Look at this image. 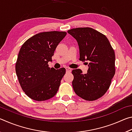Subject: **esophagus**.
Returning a JSON list of instances; mask_svg holds the SVG:
<instances>
[{
	"label": "esophagus",
	"instance_id": "34e87169",
	"mask_svg": "<svg viewBox=\"0 0 132 132\" xmlns=\"http://www.w3.org/2000/svg\"><path fill=\"white\" fill-rule=\"evenodd\" d=\"M66 70L67 72H71V70H72V69L70 68H68V67H66Z\"/></svg>",
	"mask_w": 132,
	"mask_h": 132
}]
</instances>
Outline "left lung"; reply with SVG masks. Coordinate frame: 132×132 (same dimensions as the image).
Segmentation results:
<instances>
[{"instance_id": "obj_1", "label": "left lung", "mask_w": 132, "mask_h": 132, "mask_svg": "<svg viewBox=\"0 0 132 132\" xmlns=\"http://www.w3.org/2000/svg\"><path fill=\"white\" fill-rule=\"evenodd\" d=\"M68 32L79 45L80 61L90 62L86 74L79 69L72 70L73 90L82 99L94 101L105 94L115 75L114 51L105 35L93 28H73Z\"/></svg>"}]
</instances>
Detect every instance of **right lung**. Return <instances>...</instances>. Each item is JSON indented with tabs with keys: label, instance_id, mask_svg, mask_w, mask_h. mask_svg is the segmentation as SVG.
Returning <instances> with one entry per match:
<instances>
[{
	"label": "right lung",
	"instance_id": "1",
	"mask_svg": "<svg viewBox=\"0 0 132 132\" xmlns=\"http://www.w3.org/2000/svg\"><path fill=\"white\" fill-rule=\"evenodd\" d=\"M67 33L40 32L21 46L15 63V72L22 89L31 99L43 101L54 97L66 73L65 68H49V62Z\"/></svg>",
	"mask_w": 132,
	"mask_h": 132
}]
</instances>
